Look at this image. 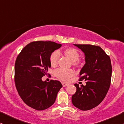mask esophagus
<instances>
[{
	"mask_svg": "<svg viewBox=\"0 0 124 124\" xmlns=\"http://www.w3.org/2000/svg\"><path fill=\"white\" fill-rule=\"evenodd\" d=\"M62 86H63V87H66V86H68V84H66V83H65V82H62Z\"/></svg>",
	"mask_w": 124,
	"mask_h": 124,
	"instance_id": "esophagus-1",
	"label": "esophagus"
}]
</instances>
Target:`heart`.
<instances>
[{"instance_id": "1", "label": "heart", "mask_w": 124, "mask_h": 124, "mask_svg": "<svg viewBox=\"0 0 124 124\" xmlns=\"http://www.w3.org/2000/svg\"><path fill=\"white\" fill-rule=\"evenodd\" d=\"M60 51L55 50L51 54L50 57V64L52 67H55L57 65L60 58ZM64 54L72 61L73 64L74 66H79L81 62L78 60L79 57V54L74 48H67L64 50ZM74 74V72L72 69H64L62 68H58L55 71V75L57 78L63 81H68Z\"/></svg>"}]
</instances>
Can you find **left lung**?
<instances>
[{
    "label": "left lung",
    "instance_id": "obj_1",
    "mask_svg": "<svg viewBox=\"0 0 124 124\" xmlns=\"http://www.w3.org/2000/svg\"><path fill=\"white\" fill-rule=\"evenodd\" d=\"M74 45L84 52L86 63L79 73V81L86 85L79 87L74 84L76 92L72 97L73 104L82 111L98 106L106 96L111 85L112 65L110 57L98 46Z\"/></svg>",
    "mask_w": 124,
    "mask_h": 124
}]
</instances>
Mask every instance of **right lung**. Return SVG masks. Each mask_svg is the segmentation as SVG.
Masks as SVG:
<instances>
[{
	"label": "right lung",
	"mask_w": 124,
	"mask_h": 124,
	"mask_svg": "<svg viewBox=\"0 0 124 124\" xmlns=\"http://www.w3.org/2000/svg\"><path fill=\"white\" fill-rule=\"evenodd\" d=\"M61 46V44L51 41L32 42L23 47L16 58L15 82L17 90L25 104L38 111L51 106L62 87L59 81L42 80L51 67V54Z\"/></svg>",
	"instance_id": "add662e5"
}]
</instances>
